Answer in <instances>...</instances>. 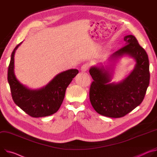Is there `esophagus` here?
Segmentation results:
<instances>
[{
	"mask_svg": "<svg viewBox=\"0 0 157 157\" xmlns=\"http://www.w3.org/2000/svg\"><path fill=\"white\" fill-rule=\"evenodd\" d=\"M89 68V65L88 63H85V64L83 65L81 67V71L82 72H85V71H87Z\"/></svg>",
	"mask_w": 157,
	"mask_h": 157,
	"instance_id": "obj_1",
	"label": "esophagus"
}]
</instances>
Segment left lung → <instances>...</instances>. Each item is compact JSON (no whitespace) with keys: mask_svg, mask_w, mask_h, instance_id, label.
Listing matches in <instances>:
<instances>
[{"mask_svg":"<svg viewBox=\"0 0 157 157\" xmlns=\"http://www.w3.org/2000/svg\"><path fill=\"white\" fill-rule=\"evenodd\" d=\"M124 41L125 45L111 55L109 61L113 63L124 56L135 60L133 71L125 79L110 83L113 69L104 68L102 63L89 70L94 80L89 92L92 105L98 113L111 118L122 117L140 105L150 82L149 60L146 51L132 35L125 36Z\"/></svg>","mask_w":157,"mask_h":157,"instance_id":"8db88e82","label":"left lung"}]
</instances>
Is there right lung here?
I'll return each mask as SVG.
<instances>
[{
    "label": "right lung",
    "instance_id": "add662e5",
    "mask_svg": "<svg viewBox=\"0 0 157 157\" xmlns=\"http://www.w3.org/2000/svg\"><path fill=\"white\" fill-rule=\"evenodd\" d=\"M13 49L8 68L7 80L13 100L16 105L32 117H42L56 113L63 100L65 90L78 73L77 69H70L57 75L44 87L32 90L22 84L14 74Z\"/></svg>",
    "mask_w": 157,
    "mask_h": 157
}]
</instances>
